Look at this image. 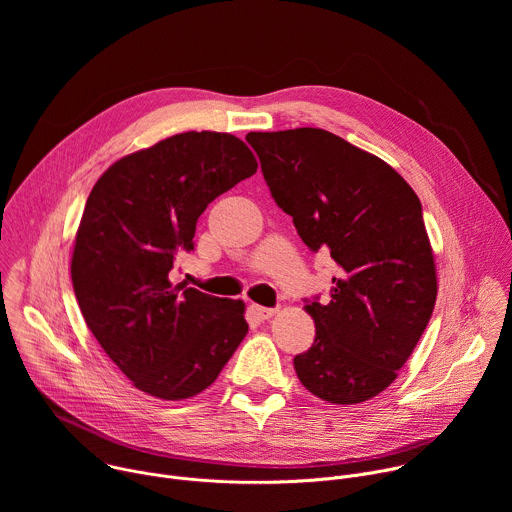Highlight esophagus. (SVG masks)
Returning a JSON list of instances; mask_svg holds the SVG:
<instances>
[{"mask_svg": "<svg viewBox=\"0 0 512 512\" xmlns=\"http://www.w3.org/2000/svg\"><path fill=\"white\" fill-rule=\"evenodd\" d=\"M253 312L257 314L259 320H269L277 314V308H265V306H253Z\"/></svg>", "mask_w": 512, "mask_h": 512, "instance_id": "34e87169", "label": "esophagus"}]
</instances>
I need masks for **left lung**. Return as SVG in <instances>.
Instances as JSON below:
<instances>
[{
    "instance_id": "left-lung-1",
    "label": "left lung",
    "mask_w": 512,
    "mask_h": 512,
    "mask_svg": "<svg viewBox=\"0 0 512 512\" xmlns=\"http://www.w3.org/2000/svg\"><path fill=\"white\" fill-rule=\"evenodd\" d=\"M247 141L302 241L340 267L330 302L306 306L316 338L296 373L322 401H369L397 379L435 306L421 202L389 164L330 131H251Z\"/></svg>"
}]
</instances>
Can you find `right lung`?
<instances>
[{
  "label": "right lung",
  "mask_w": 512,
  "mask_h": 512,
  "mask_svg": "<svg viewBox=\"0 0 512 512\" xmlns=\"http://www.w3.org/2000/svg\"><path fill=\"white\" fill-rule=\"evenodd\" d=\"M255 172L239 137L186 131L121 158L93 186L72 251V287L89 330L139 391L194 397L245 338L241 300L174 285L170 271L194 249L206 206Z\"/></svg>",
  "instance_id": "add662e5"
}]
</instances>
